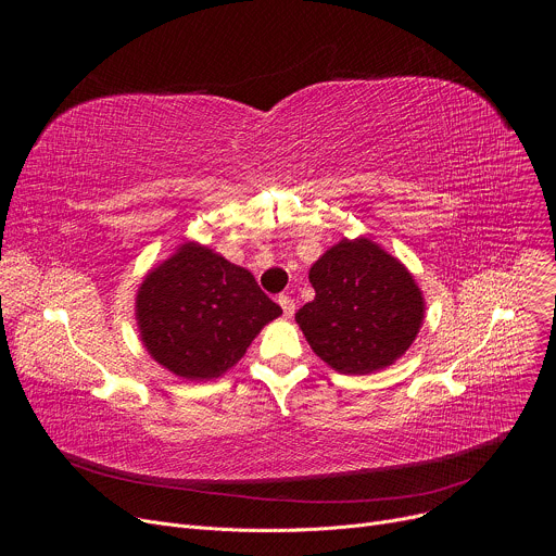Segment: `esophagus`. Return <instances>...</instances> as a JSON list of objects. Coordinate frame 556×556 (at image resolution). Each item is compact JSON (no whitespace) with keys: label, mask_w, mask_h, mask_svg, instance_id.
Listing matches in <instances>:
<instances>
[{"label":"esophagus","mask_w":556,"mask_h":556,"mask_svg":"<svg viewBox=\"0 0 556 556\" xmlns=\"http://www.w3.org/2000/svg\"><path fill=\"white\" fill-rule=\"evenodd\" d=\"M277 301H279V305H281V309H283V314H286V316H292V314H294L296 305H294V299H292V296H288V294H279V296H277Z\"/></svg>","instance_id":"34e87169"}]
</instances>
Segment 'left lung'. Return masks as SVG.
Listing matches in <instances>:
<instances>
[{"mask_svg": "<svg viewBox=\"0 0 556 556\" xmlns=\"http://www.w3.org/2000/svg\"><path fill=\"white\" fill-rule=\"evenodd\" d=\"M314 299L294 319L309 348L341 374H371L414 343L425 301L407 268L369 240H343L309 268Z\"/></svg>", "mask_w": 556, "mask_h": 556, "instance_id": "obj_1", "label": "left lung"}]
</instances>
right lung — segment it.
<instances>
[{
  "mask_svg": "<svg viewBox=\"0 0 556 556\" xmlns=\"http://www.w3.org/2000/svg\"><path fill=\"white\" fill-rule=\"evenodd\" d=\"M279 314L247 268L198 244H185L151 270L136 296L144 348L189 380L224 374Z\"/></svg>",
  "mask_w": 556,
  "mask_h": 556,
  "instance_id": "1",
  "label": "right lung"
}]
</instances>
